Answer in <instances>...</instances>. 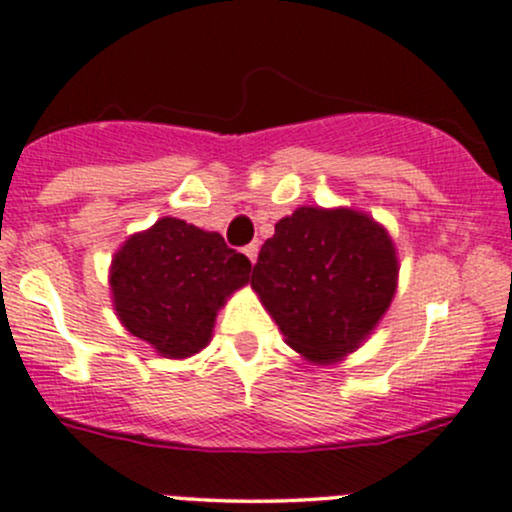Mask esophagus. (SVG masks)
Wrapping results in <instances>:
<instances>
[{
	"mask_svg": "<svg viewBox=\"0 0 512 512\" xmlns=\"http://www.w3.org/2000/svg\"><path fill=\"white\" fill-rule=\"evenodd\" d=\"M244 254H246V258H249L251 263H256V256H258V244H249V246H244Z\"/></svg>",
	"mask_w": 512,
	"mask_h": 512,
	"instance_id": "34e87169",
	"label": "esophagus"
}]
</instances>
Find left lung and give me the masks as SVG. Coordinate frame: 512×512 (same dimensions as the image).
<instances>
[{
    "instance_id": "1",
    "label": "left lung",
    "mask_w": 512,
    "mask_h": 512,
    "mask_svg": "<svg viewBox=\"0 0 512 512\" xmlns=\"http://www.w3.org/2000/svg\"><path fill=\"white\" fill-rule=\"evenodd\" d=\"M388 229L351 207H298L276 224L251 288L310 364L329 366L371 337L398 290Z\"/></svg>"
}]
</instances>
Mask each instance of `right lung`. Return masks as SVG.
<instances>
[{
  "instance_id": "add662e5",
  "label": "right lung",
  "mask_w": 512,
  "mask_h": 512,
  "mask_svg": "<svg viewBox=\"0 0 512 512\" xmlns=\"http://www.w3.org/2000/svg\"><path fill=\"white\" fill-rule=\"evenodd\" d=\"M251 261L178 217L131 234L109 266L114 310L126 332L163 359H188L210 344L217 312L249 283Z\"/></svg>"
}]
</instances>
